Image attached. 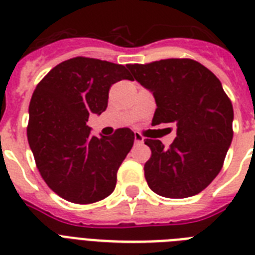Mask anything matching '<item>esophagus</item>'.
I'll return each mask as SVG.
<instances>
[{
	"label": "esophagus",
	"mask_w": 255,
	"mask_h": 255,
	"mask_svg": "<svg viewBox=\"0 0 255 255\" xmlns=\"http://www.w3.org/2000/svg\"><path fill=\"white\" fill-rule=\"evenodd\" d=\"M144 137L140 135L139 132H135V143H143Z\"/></svg>",
	"instance_id": "obj_1"
}]
</instances>
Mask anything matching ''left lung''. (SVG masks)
Returning a JSON list of instances; mask_svg holds the SVG:
<instances>
[{"label": "left lung", "instance_id": "1", "mask_svg": "<svg viewBox=\"0 0 255 255\" xmlns=\"http://www.w3.org/2000/svg\"><path fill=\"white\" fill-rule=\"evenodd\" d=\"M127 67L155 96L152 126L177 127L169 148L160 140H144L152 151L144 165L148 186L168 198L200 193L220 173L233 139V106L221 82L205 66L186 58Z\"/></svg>", "mask_w": 255, "mask_h": 255}]
</instances>
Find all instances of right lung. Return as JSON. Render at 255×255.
Returning <instances> with one entry per match:
<instances>
[{"label":"right lung","instance_id":"add662e5","mask_svg":"<svg viewBox=\"0 0 255 255\" xmlns=\"http://www.w3.org/2000/svg\"><path fill=\"white\" fill-rule=\"evenodd\" d=\"M131 75L123 65L71 58L57 65L35 87L29 106L27 140L42 178L74 204H92L114 192L116 173L135 133L119 128L92 136L87 120L106 111L114 83Z\"/></svg>","mask_w":255,"mask_h":255}]
</instances>
